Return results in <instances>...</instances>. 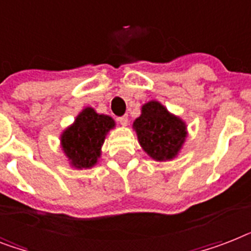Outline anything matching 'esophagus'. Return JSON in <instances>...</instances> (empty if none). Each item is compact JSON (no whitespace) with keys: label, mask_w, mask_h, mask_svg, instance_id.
Segmentation results:
<instances>
[{"label":"esophagus","mask_w":251,"mask_h":251,"mask_svg":"<svg viewBox=\"0 0 251 251\" xmlns=\"http://www.w3.org/2000/svg\"><path fill=\"white\" fill-rule=\"evenodd\" d=\"M119 122L121 124L122 126H126L127 125V121H129V119H127V116H121V117H119Z\"/></svg>","instance_id":"esophagus-1"}]
</instances>
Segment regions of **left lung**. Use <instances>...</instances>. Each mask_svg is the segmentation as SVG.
Returning <instances> with one entry per match:
<instances>
[{"instance_id": "obj_1", "label": "left lung", "mask_w": 251, "mask_h": 251, "mask_svg": "<svg viewBox=\"0 0 251 251\" xmlns=\"http://www.w3.org/2000/svg\"><path fill=\"white\" fill-rule=\"evenodd\" d=\"M132 127L144 152L156 161L176 157L187 138L184 121L156 100L142 107V115L134 121Z\"/></svg>"}]
</instances>
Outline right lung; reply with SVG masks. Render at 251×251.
I'll use <instances>...</instances> for the list:
<instances>
[{
  "mask_svg": "<svg viewBox=\"0 0 251 251\" xmlns=\"http://www.w3.org/2000/svg\"><path fill=\"white\" fill-rule=\"evenodd\" d=\"M115 125L112 117L99 115L91 107L79 112L75 122L60 136L63 151L73 168L90 169L97 164L105 135Z\"/></svg>",
  "mask_w": 251,
  "mask_h": 251,
  "instance_id": "add662e5",
  "label": "right lung"
}]
</instances>
